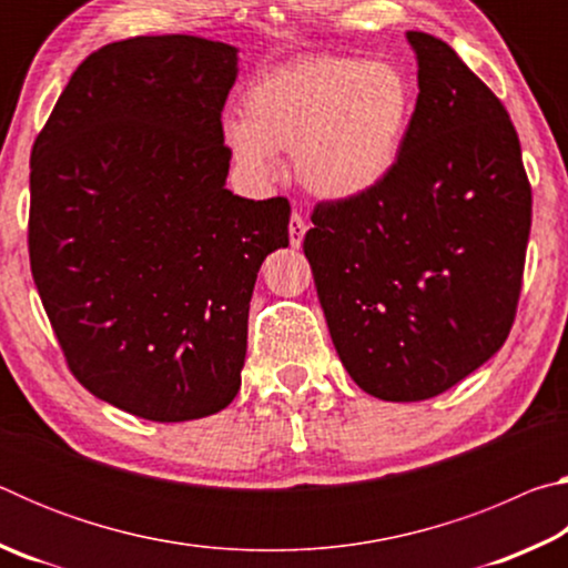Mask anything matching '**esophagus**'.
<instances>
[{
    "mask_svg": "<svg viewBox=\"0 0 568 568\" xmlns=\"http://www.w3.org/2000/svg\"><path fill=\"white\" fill-rule=\"evenodd\" d=\"M305 230H307L305 220H303L301 215H297V213H293V215H291V225H287V233H291V245H293V247H301L303 237H305Z\"/></svg>",
    "mask_w": 568,
    "mask_h": 568,
    "instance_id": "esophagus-1",
    "label": "esophagus"
}]
</instances>
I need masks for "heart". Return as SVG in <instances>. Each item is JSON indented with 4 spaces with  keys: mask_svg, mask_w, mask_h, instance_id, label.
Wrapping results in <instances>:
<instances>
[{
    "mask_svg": "<svg viewBox=\"0 0 568 568\" xmlns=\"http://www.w3.org/2000/svg\"><path fill=\"white\" fill-rule=\"evenodd\" d=\"M400 67L348 54H311L265 70L225 122L235 165L253 180L277 175L275 152H293L297 180L328 200L376 190L398 165L413 120Z\"/></svg>",
    "mask_w": 568,
    "mask_h": 568,
    "instance_id": "b5f03b06",
    "label": "heart"
}]
</instances>
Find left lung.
<instances>
[{
	"label": "left lung",
	"mask_w": 568,
	"mask_h": 568,
	"mask_svg": "<svg viewBox=\"0 0 568 568\" xmlns=\"http://www.w3.org/2000/svg\"><path fill=\"white\" fill-rule=\"evenodd\" d=\"M418 100L376 190L323 200L303 250L345 371L381 400L456 386L511 333L531 185L501 100L426 32H408Z\"/></svg>",
	"instance_id": "obj_1"
}]
</instances>
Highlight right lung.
<instances>
[{
  "label": "right lung",
  "instance_id": "right-lung-1",
  "mask_svg": "<svg viewBox=\"0 0 568 568\" xmlns=\"http://www.w3.org/2000/svg\"><path fill=\"white\" fill-rule=\"evenodd\" d=\"M237 50L190 34L104 44L77 67L30 160V265L72 376L132 416L230 406L257 271L291 203L225 187Z\"/></svg>",
  "mask_w": 568,
  "mask_h": 568
}]
</instances>
